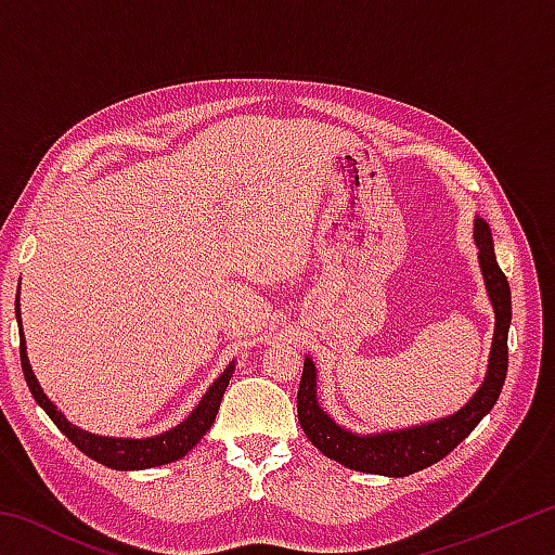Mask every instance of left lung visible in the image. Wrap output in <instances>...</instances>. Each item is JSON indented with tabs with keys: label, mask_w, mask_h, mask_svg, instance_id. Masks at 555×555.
Here are the masks:
<instances>
[{
	"label": "left lung",
	"mask_w": 555,
	"mask_h": 555,
	"mask_svg": "<svg viewBox=\"0 0 555 555\" xmlns=\"http://www.w3.org/2000/svg\"><path fill=\"white\" fill-rule=\"evenodd\" d=\"M473 240L477 244V261H480L487 298H490L494 311L490 360H487V372L480 387H477L465 406H460L455 413H448L443 418L409 428L382 430V434L379 430L377 434H354V430L337 424L331 413L321 406V401H318L315 362L311 357H306L304 377H300L298 387V421L308 440L325 457L357 469V473L406 477L443 460L492 411L504 387L506 362H509L506 337H509L512 323V291L509 281L502 274L500 264H496L490 224L480 215L475 218Z\"/></svg>",
	"instance_id": "8db88e82"
}]
</instances>
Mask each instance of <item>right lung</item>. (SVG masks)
Returning a JSON list of instances; mask_svg holds the SVG:
<instances>
[{
    "label": "right lung",
    "mask_w": 555,
    "mask_h": 555,
    "mask_svg": "<svg viewBox=\"0 0 555 555\" xmlns=\"http://www.w3.org/2000/svg\"><path fill=\"white\" fill-rule=\"evenodd\" d=\"M18 288H22V281H18ZM16 321H18V354H22V370L26 384H29L31 397L36 403L49 413V418L59 426L65 436H68L70 443L82 450L88 457L98 460V463L107 465L112 469H149V467H158L166 463H173V460H181L188 450H193V446H198V440L208 434L210 426L215 424V416H218L222 393L228 389V384L234 374V362H230V367L224 370L218 379H215L208 391L203 393V399L198 401V406L191 411V416H185L181 424L164 430L158 436H149V438H115V436H98L90 434V430H82L80 426L70 424L65 418V413L55 406V403L46 397L39 379L31 370L29 354H26V340H24V331H22V311H18V294H16Z\"/></svg>",
    "instance_id": "obj_1"
}]
</instances>
